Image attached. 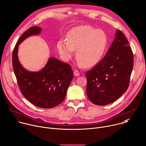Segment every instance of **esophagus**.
I'll return each instance as SVG.
<instances>
[{"instance_id": "1", "label": "esophagus", "mask_w": 146, "mask_h": 146, "mask_svg": "<svg viewBox=\"0 0 146 146\" xmlns=\"http://www.w3.org/2000/svg\"><path fill=\"white\" fill-rule=\"evenodd\" d=\"M74 75L75 76H78L80 75V72L78 70H75L74 72Z\"/></svg>"}]
</instances>
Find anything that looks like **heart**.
<instances>
[{
	"mask_svg": "<svg viewBox=\"0 0 146 146\" xmlns=\"http://www.w3.org/2000/svg\"><path fill=\"white\" fill-rule=\"evenodd\" d=\"M108 41V37L104 31L83 25L72 29L68 39H60L57 48L61 56L65 60L69 59L73 56L74 49H77L76 57L79 65L91 67L103 57Z\"/></svg>",
	"mask_w": 146,
	"mask_h": 146,
	"instance_id": "b5f03b06",
	"label": "heart"
}]
</instances>
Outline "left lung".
Instances as JSON below:
<instances>
[{
	"mask_svg": "<svg viewBox=\"0 0 146 146\" xmlns=\"http://www.w3.org/2000/svg\"><path fill=\"white\" fill-rule=\"evenodd\" d=\"M129 43L119 29L106 55L87 72V95L96 105L105 106L117 100L127 90L133 66Z\"/></svg>",
	"mask_w": 146,
	"mask_h": 146,
	"instance_id": "1",
	"label": "left lung"
}]
</instances>
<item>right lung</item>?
<instances>
[{"mask_svg": "<svg viewBox=\"0 0 146 146\" xmlns=\"http://www.w3.org/2000/svg\"><path fill=\"white\" fill-rule=\"evenodd\" d=\"M42 29L32 27L18 39L12 55L13 66L23 95L35 106L50 109L64 100L73 77L70 65L55 58H49L46 66L38 72H30L21 65L18 57L19 45L31 36L40 33Z\"/></svg>", "mask_w": 146, "mask_h": 146, "instance_id": "right-lung-1", "label": "right lung"}]
</instances>
